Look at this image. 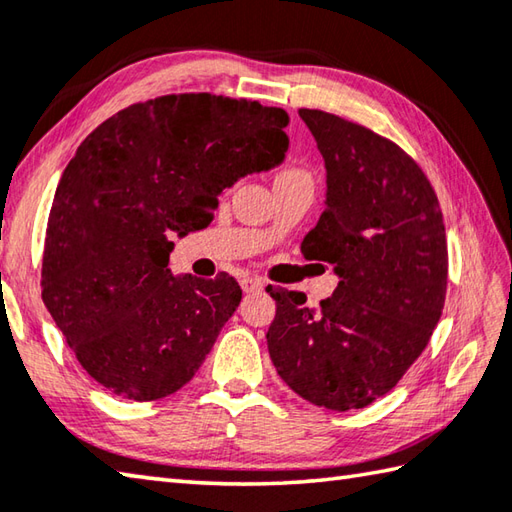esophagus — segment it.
Instances as JSON below:
<instances>
[{
	"label": "esophagus",
	"instance_id": "obj_1",
	"mask_svg": "<svg viewBox=\"0 0 512 512\" xmlns=\"http://www.w3.org/2000/svg\"><path fill=\"white\" fill-rule=\"evenodd\" d=\"M239 286H242L244 293H257V290L264 288V282L259 277H244L242 282H239Z\"/></svg>",
	"mask_w": 512,
	"mask_h": 512
}]
</instances>
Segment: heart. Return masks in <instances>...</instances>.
<instances>
[{
  "label": "heart",
  "mask_w": 512,
  "mask_h": 512,
  "mask_svg": "<svg viewBox=\"0 0 512 512\" xmlns=\"http://www.w3.org/2000/svg\"><path fill=\"white\" fill-rule=\"evenodd\" d=\"M297 179H310L308 177V173L304 168H299V166H288V168H284L282 173L277 175V184H284V182H297Z\"/></svg>",
  "instance_id": "1"
}]
</instances>
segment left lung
Instances as JSON below:
<instances>
[{
	"label": "left lung",
	"mask_w": 512,
	"mask_h": 512,
	"mask_svg": "<svg viewBox=\"0 0 512 512\" xmlns=\"http://www.w3.org/2000/svg\"><path fill=\"white\" fill-rule=\"evenodd\" d=\"M299 117L326 164V208L302 253L333 264L339 284L317 310L304 306V293L270 288L277 313L268 353L306 402L364 408L397 386L442 317V208L395 142L324 110L299 108Z\"/></svg>",
	"instance_id": "1"
}]
</instances>
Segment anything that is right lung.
<instances>
[{"instance_id":"right-lung-1","label":"right lung","mask_w":512,"mask_h":512,"mask_svg":"<svg viewBox=\"0 0 512 512\" xmlns=\"http://www.w3.org/2000/svg\"><path fill=\"white\" fill-rule=\"evenodd\" d=\"M282 108L210 93L119 110L70 159L48 215L42 297L86 373L155 402L188 384L242 302L233 277H175L170 235L250 173L282 164Z\"/></svg>"}]
</instances>
